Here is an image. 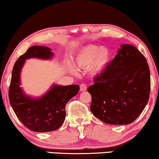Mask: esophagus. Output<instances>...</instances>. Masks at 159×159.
<instances>
[{
  "label": "esophagus",
  "instance_id": "1",
  "mask_svg": "<svg viewBox=\"0 0 159 159\" xmlns=\"http://www.w3.org/2000/svg\"><path fill=\"white\" fill-rule=\"evenodd\" d=\"M86 90H87V85L85 84L82 83V84H80V91H81V92H82V91Z\"/></svg>",
  "mask_w": 159,
  "mask_h": 159
}]
</instances>
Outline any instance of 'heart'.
I'll list each match as a JSON object with an SVG mask.
<instances>
[{"label":"heart","mask_w":159,"mask_h":159,"mask_svg":"<svg viewBox=\"0 0 159 159\" xmlns=\"http://www.w3.org/2000/svg\"><path fill=\"white\" fill-rule=\"evenodd\" d=\"M111 60V52L106 47L95 45H86L78 51L75 59V64L80 69L90 68L94 75L100 74L105 69ZM69 71L75 73L74 67L69 66Z\"/></svg>","instance_id":"b5f03b06"}]
</instances>
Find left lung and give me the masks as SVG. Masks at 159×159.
<instances>
[{"mask_svg": "<svg viewBox=\"0 0 159 159\" xmlns=\"http://www.w3.org/2000/svg\"><path fill=\"white\" fill-rule=\"evenodd\" d=\"M88 91L90 111L109 125H129L143 112L151 90L146 58L136 47L122 44L112 61L93 80Z\"/></svg>", "mask_w": 159, "mask_h": 159, "instance_id": "left-lung-1", "label": "left lung"}]
</instances>
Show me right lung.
Returning a JSON list of instances; mask_svg holds the SVG:
<instances>
[{
    "mask_svg": "<svg viewBox=\"0 0 159 159\" xmlns=\"http://www.w3.org/2000/svg\"><path fill=\"white\" fill-rule=\"evenodd\" d=\"M53 56L49 48L34 45L18 58L12 70L8 90L11 106L21 122L33 132L58 129L65 120L66 104L80 90L77 84L63 86L54 84L41 97L32 98L24 93L20 87V75L26 60L32 58L49 60Z\"/></svg>",
    "mask_w": 159,
    "mask_h": 159,
    "instance_id": "add662e5",
    "label": "right lung"
}]
</instances>
